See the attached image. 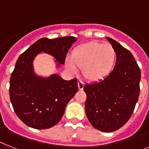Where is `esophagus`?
<instances>
[{
  "instance_id": "1",
  "label": "esophagus",
  "mask_w": 149,
  "mask_h": 149,
  "mask_svg": "<svg viewBox=\"0 0 149 149\" xmlns=\"http://www.w3.org/2000/svg\"><path fill=\"white\" fill-rule=\"evenodd\" d=\"M77 85H78V89L79 90H83L84 86V84L82 82V81H79L78 83H77Z\"/></svg>"
}]
</instances>
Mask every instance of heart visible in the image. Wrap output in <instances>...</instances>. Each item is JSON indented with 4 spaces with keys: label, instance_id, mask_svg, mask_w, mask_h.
<instances>
[{
    "label": "heart",
    "instance_id": "heart-1",
    "mask_svg": "<svg viewBox=\"0 0 149 149\" xmlns=\"http://www.w3.org/2000/svg\"><path fill=\"white\" fill-rule=\"evenodd\" d=\"M116 51L111 45L91 42L77 46L72 51L71 60H65L68 70L75 74L82 68L84 78L90 82L103 81L113 70Z\"/></svg>",
    "mask_w": 149,
    "mask_h": 149
}]
</instances>
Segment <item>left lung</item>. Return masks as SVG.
<instances>
[{"instance_id": "1", "label": "left lung", "mask_w": 149, "mask_h": 149, "mask_svg": "<svg viewBox=\"0 0 149 149\" xmlns=\"http://www.w3.org/2000/svg\"><path fill=\"white\" fill-rule=\"evenodd\" d=\"M116 51L113 70L103 81L86 84L85 111L91 125L98 131H115L129 120L139 95L141 72L132 54L111 38Z\"/></svg>"}]
</instances>
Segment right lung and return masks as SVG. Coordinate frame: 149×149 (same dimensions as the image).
<instances>
[{"label":"right lung","mask_w":149,"mask_h":149,"mask_svg":"<svg viewBox=\"0 0 149 149\" xmlns=\"http://www.w3.org/2000/svg\"><path fill=\"white\" fill-rule=\"evenodd\" d=\"M77 39L73 36L42 38L18 57L10 77V97L14 111L26 125L35 129L54 126L78 91L76 78L65 81L57 74L43 77L33 68V60L42 53L53 56L56 68H60Z\"/></svg>","instance_id":"add662e5"}]
</instances>
